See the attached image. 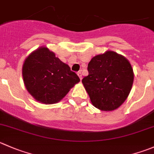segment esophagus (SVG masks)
<instances>
[{"label": "esophagus", "mask_w": 154, "mask_h": 154, "mask_svg": "<svg viewBox=\"0 0 154 154\" xmlns=\"http://www.w3.org/2000/svg\"><path fill=\"white\" fill-rule=\"evenodd\" d=\"M77 75H78V77H80V80H82V74H81V72H80V71H78V72H77Z\"/></svg>", "instance_id": "1"}]
</instances>
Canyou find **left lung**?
<instances>
[{
  "mask_svg": "<svg viewBox=\"0 0 154 154\" xmlns=\"http://www.w3.org/2000/svg\"><path fill=\"white\" fill-rule=\"evenodd\" d=\"M89 74L82 80L91 102L96 108L110 111L127 98L134 80L129 61L113 51L94 56L88 64Z\"/></svg>",
  "mask_w": 154,
  "mask_h": 154,
  "instance_id": "1",
  "label": "left lung"
}]
</instances>
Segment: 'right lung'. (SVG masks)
<instances>
[{"label": "right lung", "mask_w": 154, "mask_h": 154, "mask_svg": "<svg viewBox=\"0 0 154 154\" xmlns=\"http://www.w3.org/2000/svg\"><path fill=\"white\" fill-rule=\"evenodd\" d=\"M22 77L28 92L46 104L59 102L80 78L47 47H40L25 59Z\"/></svg>", "instance_id": "obj_1"}]
</instances>
